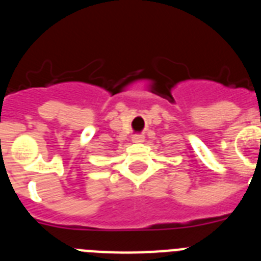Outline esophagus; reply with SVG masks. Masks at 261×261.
<instances>
[{"label": "esophagus", "instance_id": "obj_1", "mask_svg": "<svg viewBox=\"0 0 261 261\" xmlns=\"http://www.w3.org/2000/svg\"><path fill=\"white\" fill-rule=\"evenodd\" d=\"M144 136H141V135H136V136H133L132 137V142H135V144H140V142H144Z\"/></svg>", "mask_w": 261, "mask_h": 261}]
</instances>
